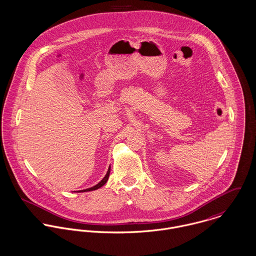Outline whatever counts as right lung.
I'll return each instance as SVG.
<instances>
[{
    "label": "right lung",
    "mask_w": 256,
    "mask_h": 256,
    "mask_svg": "<svg viewBox=\"0 0 256 256\" xmlns=\"http://www.w3.org/2000/svg\"><path fill=\"white\" fill-rule=\"evenodd\" d=\"M110 168H108V170L106 176L104 177V179H102L98 184H96V186H92V188H86V190H79V192H89V190H96V188H100V186H104V185L108 182V177H110Z\"/></svg>",
    "instance_id": "right-lung-1"
}]
</instances>
